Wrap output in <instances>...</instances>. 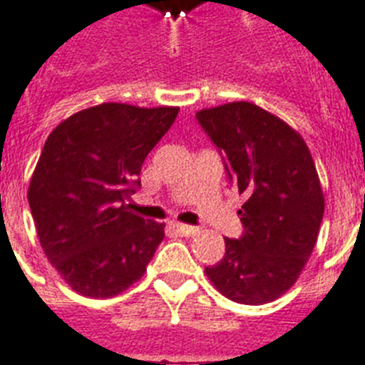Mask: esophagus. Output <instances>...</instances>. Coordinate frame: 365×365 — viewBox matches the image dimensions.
<instances>
[{
    "instance_id": "1",
    "label": "esophagus",
    "mask_w": 365,
    "mask_h": 365,
    "mask_svg": "<svg viewBox=\"0 0 365 365\" xmlns=\"http://www.w3.org/2000/svg\"><path fill=\"white\" fill-rule=\"evenodd\" d=\"M173 230L176 231V233H180V235L183 237H192L198 233V227L195 226H185V224H173Z\"/></svg>"
}]
</instances>
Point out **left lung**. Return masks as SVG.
I'll return each mask as SVG.
<instances>
[{"label":"left lung","instance_id":"obj_1","mask_svg":"<svg viewBox=\"0 0 365 365\" xmlns=\"http://www.w3.org/2000/svg\"><path fill=\"white\" fill-rule=\"evenodd\" d=\"M222 156L231 185L244 195L242 235L226 240V253L205 266L227 299L262 305L296 283L316 246L323 192L303 138L252 103H230L196 113Z\"/></svg>","mask_w":365,"mask_h":365}]
</instances>
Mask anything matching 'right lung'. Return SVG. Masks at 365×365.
Instances as JSON below:
<instances>
[{
    "mask_svg": "<svg viewBox=\"0 0 365 365\" xmlns=\"http://www.w3.org/2000/svg\"><path fill=\"white\" fill-rule=\"evenodd\" d=\"M176 115L178 108L103 103L47 138L27 198L43 253L75 292L117 296L147 270L163 224L130 213L126 200Z\"/></svg>",
    "mask_w": 365,
    "mask_h": 365,
    "instance_id": "add662e5",
    "label": "right lung"
}]
</instances>
